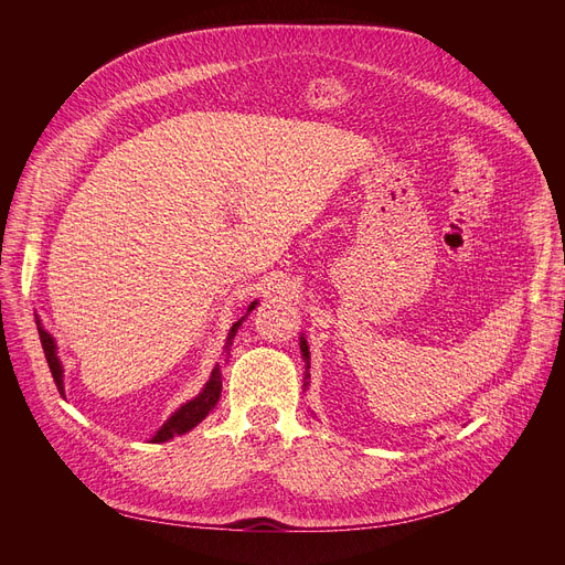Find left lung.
Wrapping results in <instances>:
<instances>
[{
  "label": "left lung",
  "mask_w": 565,
  "mask_h": 565,
  "mask_svg": "<svg viewBox=\"0 0 565 565\" xmlns=\"http://www.w3.org/2000/svg\"><path fill=\"white\" fill-rule=\"evenodd\" d=\"M301 355H303V361L309 363V347H306V339L303 337H301ZM306 367H309V365H306ZM306 380H309V370H306Z\"/></svg>",
  "instance_id": "8db88e82"
}]
</instances>
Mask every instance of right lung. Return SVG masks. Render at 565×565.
<instances>
[{
	"instance_id": "1",
	"label": "right lung",
	"mask_w": 565,
	"mask_h": 565,
	"mask_svg": "<svg viewBox=\"0 0 565 565\" xmlns=\"http://www.w3.org/2000/svg\"><path fill=\"white\" fill-rule=\"evenodd\" d=\"M254 306H256V301L249 303L247 313L254 311ZM243 320H245V316H243L241 320H237V322H233V328H231L228 339H226V349L233 344L235 332H237V328H241V324H243ZM38 330H40V341H42V349H44V355H46L49 370H51V377H54V382H56V386H58V391H61V396H63V367H61V361H58V355H56V341H54V337H51V334L42 328L40 318H38ZM218 396H221V365H216V367L212 370V377H210L207 384H204L200 396L193 398V401H188L185 405H181V407L177 409V413L162 424V429H160L156 436H152V443H164V440H169V438H174V436H181V434H185V431H191L193 426H198L204 417H207V415L212 413L214 405L218 403Z\"/></svg>"
}]
</instances>
